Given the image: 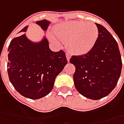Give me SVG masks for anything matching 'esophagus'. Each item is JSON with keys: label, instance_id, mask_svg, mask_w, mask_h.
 Returning a JSON list of instances; mask_svg holds the SVG:
<instances>
[{"label": "esophagus", "instance_id": "34e87169", "mask_svg": "<svg viewBox=\"0 0 124 124\" xmlns=\"http://www.w3.org/2000/svg\"><path fill=\"white\" fill-rule=\"evenodd\" d=\"M70 57H71V55L69 53H66V58H67V60H68V62L70 61Z\"/></svg>", "mask_w": 124, "mask_h": 124}]
</instances>
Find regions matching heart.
<instances>
[{"instance_id": "obj_1", "label": "heart", "mask_w": 124, "mask_h": 124, "mask_svg": "<svg viewBox=\"0 0 124 124\" xmlns=\"http://www.w3.org/2000/svg\"><path fill=\"white\" fill-rule=\"evenodd\" d=\"M99 31L93 23L69 21L61 23L54 28V34L61 41L67 42L70 52L76 54H85L93 49L97 41ZM50 39L56 41L54 35Z\"/></svg>"}]
</instances>
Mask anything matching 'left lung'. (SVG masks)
Instances as JSON below:
<instances>
[{
  "label": "left lung",
  "mask_w": 124,
  "mask_h": 124,
  "mask_svg": "<svg viewBox=\"0 0 124 124\" xmlns=\"http://www.w3.org/2000/svg\"><path fill=\"white\" fill-rule=\"evenodd\" d=\"M99 31L97 41L89 52L72 56L75 66V88L85 97L98 100L115 88L122 72V57L116 40L104 27L95 23Z\"/></svg>",
  "instance_id": "8db88e82"
}]
</instances>
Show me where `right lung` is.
Returning <instances> with one entry per match:
<instances>
[{"label":"right lung","instance_id":"right-lung-1","mask_svg":"<svg viewBox=\"0 0 124 124\" xmlns=\"http://www.w3.org/2000/svg\"><path fill=\"white\" fill-rule=\"evenodd\" d=\"M43 31L50 24L47 20L36 21ZM28 26L19 32H26ZM7 72L10 82L22 96L39 99L47 95L55 79L68 61L63 50L52 52L45 36L39 42H32L25 35L15 37L8 47Z\"/></svg>","mask_w":124,"mask_h":124}]
</instances>
